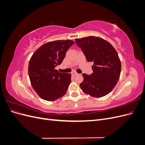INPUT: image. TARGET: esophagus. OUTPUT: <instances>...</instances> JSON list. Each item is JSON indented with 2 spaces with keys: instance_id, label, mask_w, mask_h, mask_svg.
Wrapping results in <instances>:
<instances>
[{
  "instance_id": "obj_1",
  "label": "esophagus",
  "mask_w": 145,
  "mask_h": 145,
  "mask_svg": "<svg viewBox=\"0 0 145 145\" xmlns=\"http://www.w3.org/2000/svg\"><path fill=\"white\" fill-rule=\"evenodd\" d=\"M71 74H72V76H76V75H77V73L76 71H72V72H71Z\"/></svg>"
}]
</instances>
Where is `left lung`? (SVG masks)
<instances>
[{"label": "left lung", "instance_id": "left-lung-1", "mask_svg": "<svg viewBox=\"0 0 145 145\" xmlns=\"http://www.w3.org/2000/svg\"><path fill=\"white\" fill-rule=\"evenodd\" d=\"M88 62H93V73L83 74L80 84L85 94L101 97L109 94L116 85L121 72V62L117 51L104 39L89 36L76 39Z\"/></svg>", "mask_w": 145, "mask_h": 145}]
</instances>
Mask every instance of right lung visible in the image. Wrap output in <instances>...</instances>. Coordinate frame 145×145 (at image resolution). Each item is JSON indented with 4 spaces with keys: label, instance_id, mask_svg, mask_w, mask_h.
<instances>
[{
    "label": "right lung",
    "instance_id": "obj_1",
    "mask_svg": "<svg viewBox=\"0 0 145 145\" xmlns=\"http://www.w3.org/2000/svg\"><path fill=\"white\" fill-rule=\"evenodd\" d=\"M74 42H48L35 51L28 65V74L34 91L42 99L54 101L67 93L71 74L59 72L55 68L62 63L66 52Z\"/></svg>",
    "mask_w": 145,
    "mask_h": 145
}]
</instances>
